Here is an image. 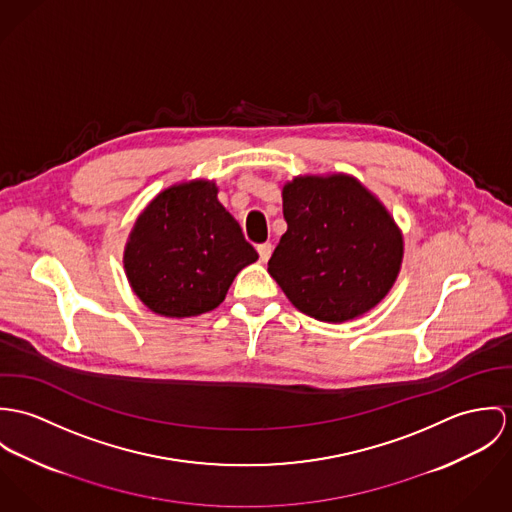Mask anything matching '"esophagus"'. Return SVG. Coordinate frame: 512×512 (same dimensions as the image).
Returning a JSON list of instances; mask_svg holds the SVG:
<instances>
[{
	"label": "esophagus",
	"mask_w": 512,
	"mask_h": 512,
	"mask_svg": "<svg viewBox=\"0 0 512 512\" xmlns=\"http://www.w3.org/2000/svg\"><path fill=\"white\" fill-rule=\"evenodd\" d=\"M257 251H259L261 261L267 263V261L271 259V255H273V245H271V243H261V245L257 247Z\"/></svg>",
	"instance_id": "esophagus-1"
}]
</instances>
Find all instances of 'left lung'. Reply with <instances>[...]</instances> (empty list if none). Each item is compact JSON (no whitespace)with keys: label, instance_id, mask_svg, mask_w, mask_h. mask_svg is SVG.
I'll list each match as a JSON object with an SVG mask.
<instances>
[{"label":"left lung","instance_id":"obj_1","mask_svg":"<svg viewBox=\"0 0 512 512\" xmlns=\"http://www.w3.org/2000/svg\"><path fill=\"white\" fill-rule=\"evenodd\" d=\"M286 233L269 275L306 316L340 324L375 308L397 281L404 243L387 208L353 176L283 186Z\"/></svg>","mask_w":512,"mask_h":512}]
</instances>
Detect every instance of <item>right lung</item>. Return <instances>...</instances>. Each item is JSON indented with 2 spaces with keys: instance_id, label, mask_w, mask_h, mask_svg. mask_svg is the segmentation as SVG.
Here are the masks:
<instances>
[{
  "instance_id": "obj_1",
  "label": "right lung",
  "mask_w": 512,
  "mask_h": 512,
  "mask_svg": "<svg viewBox=\"0 0 512 512\" xmlns=\"http://www.w3.org/2000/svg\"><path fill=\"white\" fill-rule=\"evenodd\" d=\"M259 259L212 180L180 182L157 194L129 233L123 267L155 314L190 318L218 308L235 275Z\"/></svg>"
}]
</instances>
